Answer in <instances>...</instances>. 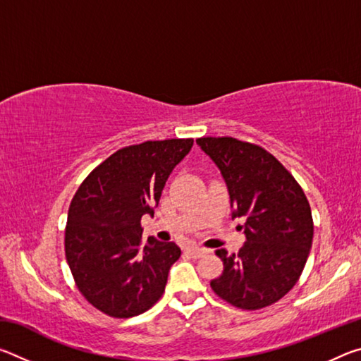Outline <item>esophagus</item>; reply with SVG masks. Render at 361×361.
<instances>
[{
  "instance_id": "34e87169",
  "label": "esophagus",
  "mask_w": 361,
  "mask_h": 361,
  "mask_svg": "<svg viewBox=\"0 0 361 361\" xmlns=\"http://www.w3.org/2000/svg\"><path fill=\"white\" fill-rule=\"evenodd\" d=\"M189 253H191L194 258H200V256H204L209 253V250L202 248V247H189Z\"/></svg>"
}]
</instances>
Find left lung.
I'll return each instance as SVG.
<instances>
[{
    "instance_id": "left-lung-1",
    "label": "left lung",
    "mask_w": 361,
    "mask_h": 361,
    "mask_svg": "<svg viewBox=\"0 0 361 361\" xmlns=\"http://www.w3.org/2000/svg\"><path fill=\"white\" fill-rule=\"evenodd\" d=\"M195 143L216 164L228 186L232 218H243L239 253L216 250L223 274L212 290L239 309L256 310L282 299L301 276L314 237L312 212L293 175L271 152L232 137Z\"/></svg>"
}]
</instances>
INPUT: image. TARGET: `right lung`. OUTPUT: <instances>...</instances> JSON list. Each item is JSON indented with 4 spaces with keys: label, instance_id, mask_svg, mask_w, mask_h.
<instances>
[{
    "label": "right lung",
    "instance_id": "add662e5",
    "mask_svg": "<svg viewBox=\"0 0 361 361\" xmlns=\"http://www.w3.org/2000/svg\"><path fill=\"white\" fill-rule=\"evenodd\" d=\"M192 138L126 146L82 181L71 200L65 255L78 290L114 319L152 307L180 258L173 242L148 237L142 216L154 215L166 181L192 148Z\"/></svg>",
    "mask_w": 361,
    "mask_h": 361
}]
</instances>
